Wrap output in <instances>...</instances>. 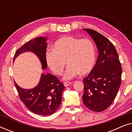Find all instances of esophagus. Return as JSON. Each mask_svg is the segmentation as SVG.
<instances>
[{"instance_id":"obj_1","label":"esophagus","mask_w":132,"mask_h":132,"mask_svg":"<svg viewBox=\"0 0 132 132\" xmlns=\"http://www.w3.org/2000/svg\"><path fill=\"white\" fill-rule=\"evenodd\" d=\"M71 82H64V86H65V87H67V86L70 85H71Z\"/></svg>"}]
</instances>
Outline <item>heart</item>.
Instances as JSON below:
<instances>
[{
    "instance_id": "b5f03b06",
    "label": "heart",
    "mask_w": 132,
    "mask_h": 132,
    "mask_svg": "<svg viewBox=\"0 0 132 132\" xmlns=\"http://www.w3.org/2000/svg\"><path fill=\"white\" fill-rule=\"evenodd\" d=\"M52 48L53 50L46 53V63L55 75H61L66 61L68 66L64 75V80H70L80 73L86 75L94 66L96 50L89 39L64 36L53 43Z\"/></svg>"
}]
</instances>
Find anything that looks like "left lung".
Masks as SVG:
<instances>
[{
  "mask_svg": "<svg viewBox=\"0 0 132 132\" xmlns=\"http://www.w3.org/2000/svg\"><path fill=\"white\" fill-rule=\"evenodd\" d=\"M96 44L98 56L90 73L84 79L85 105L100 112L112 103L121 82L122 68L118 53L112 43L103 35L90 29H83Z\"/></svg>",
  "mask_w": 132,
  "mask_h": 132,
  "instance_id": "left-lung-1",
  "label": "left lung"
}]
</instances>
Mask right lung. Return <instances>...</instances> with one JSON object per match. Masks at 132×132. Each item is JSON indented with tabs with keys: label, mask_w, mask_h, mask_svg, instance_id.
<instances>
[{
	"label": "right lung",
	"mask_w": 132,
	"mask_h": 132,
	"mask_svg": "<svg viewBox=\"0 0 132 132\" xmlns=\"http://www.w3.org/2000/svg\"><path fill=\"white\" fill-rule=\"evenodd\" d=\"M44 37L29 41L15 52L14 61L20 54L27 52L34 53L41 63L42 69L47 67L45 55L47 43ZM20 98L28 109L36 114L47 116L55 113L60 106L62 94L65 86L55 76L50 73H42L40 80L35 87L24 89L14 80Z\"/></svg>",
	"instance_id": "obj_1"
}]
</instances>
